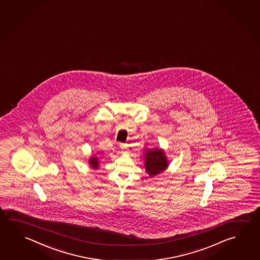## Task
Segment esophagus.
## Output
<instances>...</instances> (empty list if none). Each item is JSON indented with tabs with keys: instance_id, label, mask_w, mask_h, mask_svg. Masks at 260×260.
I'll list each match as a JSON object with an SVG mask.
<instances>
[{
	"instance_id": "esophagus-1",
	"label": "esophagus",
	"mask_w": 260,
	"mask_h": 260,
	"mask_svg": "<svg viewBox=\"0 0 260 260\" xmlns=\"http://www.w3.org/2000/svg\"><path fill=\"white\" fill-rule=\"evenodd\" d=\"M119 146H120V148H121L122 150H126V149L128 148V144H127V143H120Z\"/></svg>"
}]
</instances>
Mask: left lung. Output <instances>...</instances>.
<instances>
[{"mask_svg": "<svg viewBox=\"0 0 260 260\" xmlns=\"http://www.w3.org/2000/svg\"><path fill=\"white\" fill-rule=\"evenodd\" d=\"M145 159L146 171L150 176H154L164 172L168 166L165 154L158 149L146 150Z\"/></svg>", "mask_w": 260, "mask_h": 260, "instance_id": "1", "label": "left lung"}]
</instances>
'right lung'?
I'll use <instances>...</instances> for the list:
<instances>
[{
  "label": "right lung",
  "mask_w": 260,
  "mask_h": 260,
  "mask_svg": "<svg viewBox=\"0 0 260 260\" xmlns=\"http://www.w3.org/2000/svg\"><path fill=\"white\" fill-rule=\"evenodd\" d=\"M90 164L93 168L96 169L99 167V160L96 157H93L92 159H90Z\"/></svg>",
  "instance_id": "add662e5"
}]
</instances>
